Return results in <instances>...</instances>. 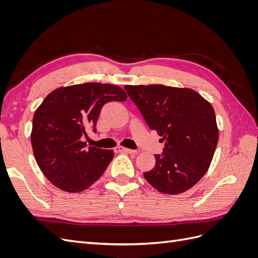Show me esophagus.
<instances>
[{
    "instance_id": "34e87169",
    "label": "esophagus",
    "mask_w": 258,
    "mask_h": 258,
    "mask_svg": "<svg viewBox=\"0 0 258 258\" xmlns=\"http://www.w3.org/2000/svg\"><path fill=\"white\" fill-rule=\"evenodd\" d=\"M114 151L116 153H128V154H132L135 153L134 150H130V148H126V147H122V146H116L114 148Z\"/></svg>"
}]
</instances>
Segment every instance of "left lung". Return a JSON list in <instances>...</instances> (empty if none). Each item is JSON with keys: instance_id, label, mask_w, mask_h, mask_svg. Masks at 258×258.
Instances as JSON below:
<instances>
[{"instance_id": "obj_1", "label": "left lung", "mask_w": 258, "mask_h": 258, "mask_svg": "<svg viewBox=\"0 0 258 258\" xmlns=\"http://www.w3.org/2000/svg\"><path fill=\"white\" fill-rule=\"evenodd\" d=\"M124 90L165 143L145 179L163 194L188 190L206 174L217 145L213 106L190 88L126 85Z\"/></svg>"}]
</instances>
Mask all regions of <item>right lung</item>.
<instances>
[{
	"mask_svg": "<svg viewBox=\"0 0 258 258\" xmlns=\"http://www.w3.org/2000/svg\"><path fill=\"white\" fill-rule=\"evenodd\" d=\"M127 95L111 84L85 83L50 92L33 116L31 144L43 174L58 188L80 192L103 174L114 157L111 150L86 147L82 137L96 124L101 108Z\"/></svg>",
	"mask_w": 258,
	"mask_h": 258,
	"instance_id": "right-lung-1",
	"label": "right lung"
}]
</instances>
